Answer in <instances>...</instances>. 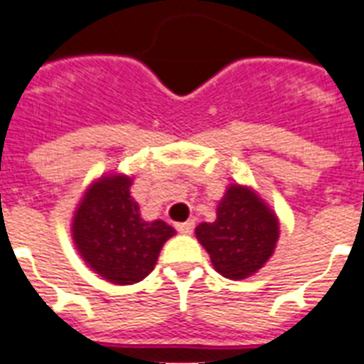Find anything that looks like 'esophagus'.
<instances>
[{
    "label": "esophagus",
    "instance_id": "1",
    "mask_svg": "<svg viewBox=\"0 0 364 364\" xmlns=\"http://www.w3.org/2000/svg\"><path fill=\"white\" fill-rule=\"evenodd\" d=\"M193 230H194V221H193V219H191V221L179 223V225H177V232L193 234Z\"/></svg>",
    "mask_w": 364,
    "mask_h": 364
}]
</instances>
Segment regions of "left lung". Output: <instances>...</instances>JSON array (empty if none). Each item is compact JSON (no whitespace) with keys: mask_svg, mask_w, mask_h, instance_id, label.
Segmentation results:
<instances>
[{"mask_svg":"<svg viewBox=\"0 0 364 364\" xmlns=\"http://www.w3.org/2000/svg\"><path fill=\"white\" fill-rule=\"evenodd\" d=\"M196 238L223 277L245 279L268 262L279 238V221L259 194L230 185L213 223H200Z\"/></svg>","mask_w":364,"mask_h":364,"instance_id":"left-lung-1","label":"left lung"}]
</instances>
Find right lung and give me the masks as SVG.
Segmentation results:
<instances>
[{
    "mask_svg": "<svg viewBox=\"0 0 364 364\" xmlns=\"http://www.w3.org/2000/svg\"><path fill=\"white\" fill-rule=\"evenodd\" d=\"M132 177H100L77 205L71 236L82 260L117 285L141 282L154 270L162 245L176 234L168 223L143 221L130 196Z\"/></svg>",
    "mask_w": 364,
    "mask_h": 364,
    "instance_id": "right-lung-1",
    "label": "right lung"
}]
</instances>
